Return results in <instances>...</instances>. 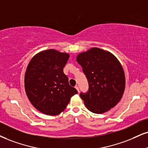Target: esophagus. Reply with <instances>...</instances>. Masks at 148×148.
I'll return each mask as SVG.
<instances>
[{"mask_svg":"<svg viewBox=\"0 0 148 148\" xmlns=\"http://www.w3.org/2000/svg\"><path fill=\"white\" fill-rule=\"evenodd\" d=\"M75 88L77 89V91H78V92H79V87H78L77 86H75Z\"/></svg>","mask_w":148,"mask_h":148,"instance_id":"esophagus-1","label":"esophagus"}]
</instances>
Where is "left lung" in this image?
Here are the masks:
<instances>
[{
	"label": "left lung",
	"mask_w": 148,
	"mask_h": 148,
	"mask_svg": "<svg viewBox=\"0 0 148 148\" xmlns=\"http://www.w3.org/2000/svg\"><path fill=\"white\" fill-rule=\"evenodd\" d=\"M76 59L88 79V92L80 94L88 110L101 114L115 106L125 86L124 71L117 58L110 52L93 47L79 53Z\"/></svg>",
	"instance_id": "1"
}]
</instances>
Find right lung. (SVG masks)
Returning a JSON list of instances; mask_svg holds the SVG:
<instances>
[{
  "instance_id": "right-lung-1",
  "label": "right lung",
  "mask_w": 148,
  "mask_h": 148,
  "mask_svg": "<svg viewBox=\"0 0 148 148\" xmlns=\"http://www.w3.org/2000/svg\"><path fill=\"white\" fill-rule=\"evenodd\" d=\"M69 56L66 53L48 49L34 56L27 66L25 92L32 104L44 114H60L71 97L77 93L63 72Z\"/></svg>"
}]
</instances>
